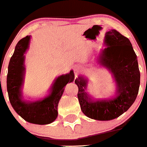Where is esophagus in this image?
I'll return each instance as SVG.
<instances>
[{
    "label": "esophagus",
    "mask_w": 147,
    "mask_h": 147,
    "mask_svg": "<svg viewBox=\"0 0 147 147\" xmlns=\"http://www.w3.org/2000/svg\"><path fill=\"white\" fill-rule=\"evenodd\" d=\"M74 71H75V73L76 74V75H78V74L80 73L81 71H82V68L80 66H76L74 68Z\"/></svg>",
    "instance_id": "34e87169"
}]
</instances>
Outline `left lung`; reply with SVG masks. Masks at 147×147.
<instances>
[{
  "instance_id": "left-lung-1",
  "label": "left lung",
  "mask_w": 147,
  "mask_h": 147,
  "mask_svg": "<svg viewBox=\"0 0 147 147\" xmlns=\"http://www.w3.org/2000/svg\"><path fill=\"white\" fill-rule=\"evenodd\" d=\"M98 63L111 72L116 84V93L109 98L94 100L85 92L88 81L75 79L78 98L82 113L92 119L110 121L118 118L132 105L139 92L140 72L137 57L128 38L116 30L106 32Z\"/></svg>"
}]
</instances>
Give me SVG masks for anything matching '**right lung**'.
Segmentation results:
<instances>
[{"label": "right lung", "mask_w": 147, "mask_h": 147, "mask_svg": "<svg viewBox=\"0 0 147 147\" xmlns=\"http://www.w3.org/2000/svg\"><path fill=\"white\" fill-rule=\"evenodd\" d=\"M30 39V36H26L17 43L10 59L7 75L8 98L16 112L25 121L35 124H49L57 117L58 103L65 86L74 80L75 75L71 70L69 73L58 77L50 88L49 95L45 98L35 101L23 100L21 87L25 73L24 54L28 49Z\"/></svg>", "instance_id": "obj_1"}]
</instances>
